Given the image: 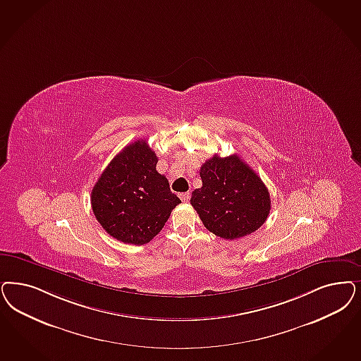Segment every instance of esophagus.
<instances>
[{
    "label": "esophagus",
    "mask_w": 361,
    "mask_h": 361,
    "mask_svg": "<svg viewBox=\"0 0 361 361\" xmlns=\"http://www.w3.org/2000/svg\"><path fill=\"white\" fill-rule=\"evenodd\" d=\"M180 199L184 202H188L190 200V193L189 192H184V193H180Z\"/></svg>",
    "instance_id": "34e87169"
}]
</instances>
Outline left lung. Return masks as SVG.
<instances>
[{"mask_svg":"<svg viewBox=\"0 0 361 361\" xmlns=\"http://www.w3.org/2000/svg\"><path fill=\"white\" fill-rule=\"evenodd\" d=\"M202 187L190 204L204 226L216 236L235 240L262 226L271 211L269 192L262 178L237 154H214L200 169Z\"/></svg>","mask_w":361,"mask_h":361,"instance_id":"1","label":"left lung"}]
</instances>
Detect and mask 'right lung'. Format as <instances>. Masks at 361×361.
I'll list each match as a JSON object with an SVG mask.
<instances>
[{
  "label": "right lung",
  "mask_w": 361,
  "mask_h": 361,
  "mask_svg": "<svg viewBox=\"0 0 361 361\" xmlns=\"http://www.w3.org/2000/svg\"><path fill=\"white\" fill-rule=\"evenodd\" d=\"M145 140L121 150L92 189V209L101 226L118 241L142 245L156 236L181 202Z\"/></svg>",
  "instance_id": "right-lung-1"
}]
</instances>
